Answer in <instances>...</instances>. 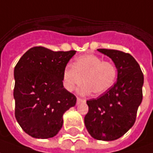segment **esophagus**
<instances>
[{"label": "esophagus", "mask_w": 153, "mask_h": 153, "mask_svg": "<svg viewBox=\"0 0 153 153\" xmlns=\"http://www.w3.org/2000/svg\"><path fill=\"white\" fill-rule=\"evenodd\" d=\"M83 101H84V99H80V98H77V102H78V103L80 102H83Z\"/></svg>", "instance_id": "1"}]
</instances>
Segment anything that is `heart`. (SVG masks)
I'll return each instance as SVG.
<instances>
[{
	"mask_svg": "<svg viewBox=\"0 0 153 153\" xmlns=\"http://www.w3.org/2000/svg\"><path fill=\"white\" fill-rule=\"evenodd\" d=\"M117 69L114 65L94 54H85L76 59L74 65H67L63 72V84L66 90L74 91L84 81L80 88L81 94L93 92L101 95L115 83Z\"/></svg>",
	"mask_w": 153,
	"mask_h": 153,
	"instance_id": "heart-1",
	"label": "heart"
}]
</instances>
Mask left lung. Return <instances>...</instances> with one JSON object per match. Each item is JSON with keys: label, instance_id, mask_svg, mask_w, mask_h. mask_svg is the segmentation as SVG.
Returning <instances> with one entry per match:
<instances>
[{"label": "left lung", "instance_id": "obj_1", "mask_svg": "<svg viewBox=\"0 0 153 153\" xmlns=\"http://www.w3.org/2000/svg\"><path fill=\"white\" fill-rule=\"evenodd\" d=\"M114 61L117 82L97 99L88 100L84 124L94 139L114 141L132 128L143 100V74L132 55L116 50L98 49Z\"/></svg>", "mask_w": 153, "mask_h": 153}]
</instances>
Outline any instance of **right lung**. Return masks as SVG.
<instances>
[{
    "label": "right lung",
    "instance_id": "1",
    "mask_svg": "<svg viewBox=\"0 0 153 153\" xmlns=\"http://www.w3.org/2000/svg\"><path fill=\"white\" fill-rule=\"evenodd\" d=\"M75 52L33 47L15 67V116L32 137L55 136L63 126L64 114L75 105L76 97L63 85L64 69Z\"/></svg>",
    "mask_w": 153,
    "mask_h": 153
}]
</instances>
